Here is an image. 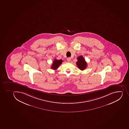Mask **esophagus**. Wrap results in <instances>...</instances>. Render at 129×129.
<instances>
[{"instance_id":"34e87169","label":"esophagus","mask_w":129,"mask_h":129,"mask_svg":"<svg viewBox=\"0 0 129 129\" xmlns=\"http://www.w3.org/2000/svg\"><path fill=\"white\" fill-rule=\"evenodd\" d=\"M71 60V58L70 57H68L67 58V62H70V61Z\"/></svg>"}]
</instances>
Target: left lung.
<instances>
[{
	"mask_svg": "<svg viewBox=\"0 0 129 129\" xmlns=\"http://www.w3.org/2000/svg\"><path fill=\"white\" fill-rule=\"evenodd\" d=\"M78 61L76 62V65L81 70H84L87 67V63L82 55L77 57Z\"/></svg>",
	"mask_w": 129,
	"mask_h": 129,
	"instance_id": "obj_1",
	"label": "left lung"
}]
</instances>
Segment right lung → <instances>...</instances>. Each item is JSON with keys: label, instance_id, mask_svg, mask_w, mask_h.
<instances>
[{"label": "right lung", "instance_id": "obj_1", "mask_svg": "<svg viewBox=\"0 0 129 129\" xmlns=\"http://www.w3.org/2000/svg\"><path fill=\"white\" fill-rule=\"evenodd\" d=\"M62 62L63 61L62 59H59V60H57V59H54L53 62V64L51 67V68L53 70H57L61 64H62Z\"/></svg>", "mask_w": 129, "mask_h": 129}]
</instances>
